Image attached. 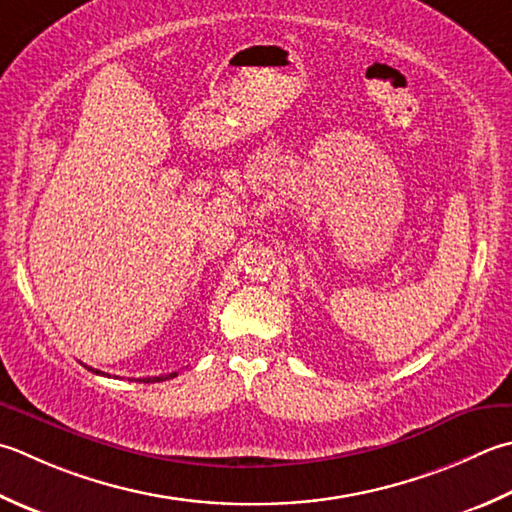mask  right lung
Segmentation results:
<instances>
[{
    "instance_id": "add662e5",
    "label": "right lung",
    "mask_w": 512,
    "mask_h": 512,
    "mask_svg": "<svg viewBox=\"0 0 512 512\" xmlns=\"http://www.w3.org/2000/svg\"><path fill=\"white\" fill-rule=\"evenodd\" d=\"M90 370H95V368H90ZM95 373L102 375V370H95ZM173 377H177V373L159 375V377H146V379H139V382H144V384H155V382H166V379H173Z\"/></svg>"
}]
</instances>
